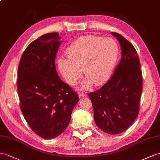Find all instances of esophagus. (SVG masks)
I'll use <instances>...</instances> for the list:
<instances>
[{
    "instance_id": "1",
    "label": "esophagus",
    "mask_w": 160,
    "mask_h": 160,
    "mask_svg": "<svg viewBox=\"0 0 160 160\" xmlns=\"http://www.w3.org/2000/svg\"><path fill=\"white\" fill-rule=\"evenodd\" d=\"M86 96H87V94L84 93V92H80V93H79V97H80V98L84 97Z\"/></svg>"
}]
</instances>
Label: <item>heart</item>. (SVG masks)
<instances>
[{"instance_id":"heart-1","label":"heart","mask_w":160,"mask_h":160,"mask_svg":"<svg viewBox=\"0 0 160 160\" xmlns=\"http://www.w3.org/2000/svg\"><path fill=\"white\" fill-rule=\"evenodd\" d=\"M118 47L112 38L86 36L71 44L66 51L68 58L58 60V67L67 82L76 85L84 73L87 76L82 87L93 82L99 85L107 80L116 64Z\"/></svg>"}]
</instances>
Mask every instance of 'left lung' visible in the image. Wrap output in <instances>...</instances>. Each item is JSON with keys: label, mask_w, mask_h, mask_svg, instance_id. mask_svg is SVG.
Returning <instances> with one entry per match:
<instances>
[{"label": "left lung", "mask_w": 160, "mask_h": 160, "mask_svg": "<svg viewBox=\"0 0 160 160\" xmlns=\"http://www.w3.org/2000/svg\"><path fill=\"white\" fill-rule=\"evenodd\" d=\"M112 34L119 40L122 59L110 79L88 96L97 126L106 133L118 134L128 129L138 115L142 76L133 45L116 32Z\"/></svg>", "instance_id": "obj_1"}]
</instances>
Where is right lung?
<instances>
[{"mask_svg": "<svg viewBox=\"0 0 160 160\" xmlns=\"http://www.w3.org/2000/svg\"><path fill=\"white\" fill-rule=\"evenodd\" d=\"M57 32L32 42L23 52L18 92L24 118L41 138H53L66 129L78 95L57 74L55 60L60 45Z\"/></svg>", "mask_w": 160, "mask_h": 160, "instance_id": "obj_1", "label": "right lung"}]
</instances>
